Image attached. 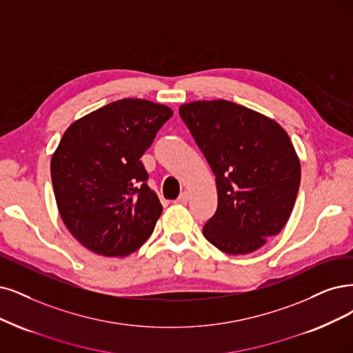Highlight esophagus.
<instances>
[{"label":"esophagus","instance_id":"esophagus-1","mask_svg":"<svg viewBox=\"0 0 353 353\" xmlns=\"http://www.w3.org/2000/svg\"><path fill=\"white\" fill-rule=\"evenodd\" d=\"M189 201V193L188 192H181L180 196L176 199L177 203H181V205H186Z\"/></svg>","mask_w":353,"mask_h":353}]
</instances>
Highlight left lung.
Instances as JSON below:
<instances>
[{
	"instance_id": "left-lung-1",
	"label": "left lung",
	"mask_w": 353,
	"mask_h": 353,
	"mask_svg": "<svg viewBox=\"0 0 353 353\" xmlns=\"http://www.w3.org/2000/svg\"><path fill=\"white\" fill-rule=\"evenodd\" d=\"M179 114L216 177L218 208L205 239L228 254L260 249L285 227L301 181L288 134L227 100L186 103Z\"/></svg>"
}]
</instances>
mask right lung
I'll return each mask as SVG.
<instances>
[{"label": "right lung", "instance_id": "1", "mask_svg": "<svg viewBox=\"0 0 353 353\" xmlns=\"http://www.w3.org/2000/svg\"><path fill=\"white\" fill-rule=\"evenodd\" d=\"M172 116L163 104L122 99L65 130L52 185L63 224L88 250L123 257L150 239L163 206L141 157Z\"/></svg>", "mask_w": 353, "mask_h": 353}]
</instances>
